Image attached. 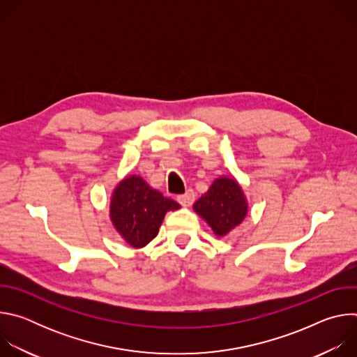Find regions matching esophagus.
Instances as JSON below:
<instances>
[{"label":"esophagus","instance_id":"1","mask_svg":"<svg viewBox=\"0 0 357 357\" xmlns=\"http://www.w3.org/2000/svg\"><path fill=\"white\" fill-rule=\"evenodd\" d=\"M193 200H195V193L192 190H188L186 193L178 196V202L181 203V206H183V208H189L193 203Z\"/></svg>","mask_w":357,"mask_h":357}]
</instances>
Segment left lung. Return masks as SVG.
<instances>
[{"label":"left lung","instance_id":"left-lung-1","mask_svg":"<svg viewBox=\"0 0 357 357\" xmlns=\"http://www.w3.org/2000/svg\"><path fill=\"white\" fill-rule=\"evenodd\" d=\"M193 211L218 237L227 236L247 216L248 202L240 183L231 176L216 178L206 193L195 202Z\"/></svg>","mask_w":357,"mask_h":357}]
</instances>
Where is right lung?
<instances>
[{
  "mask_svg": "<svg viewBox=\"0 0 357 357\" xmlns=\"http://www.w3.org/2000/svg\"><path fill=\"white\" fill-rule=\"evenodd\" d=\"M181 206L151 188L142 176L127 175L110 196V222L120 237L134 248L145 247L155 238L168 212Z\"/></svg>",
  "mask_w": 357,
  "mask_h": 357,
  "instance_id": "right-lung-1",
  "label": "right lung"
}]
</instances>
